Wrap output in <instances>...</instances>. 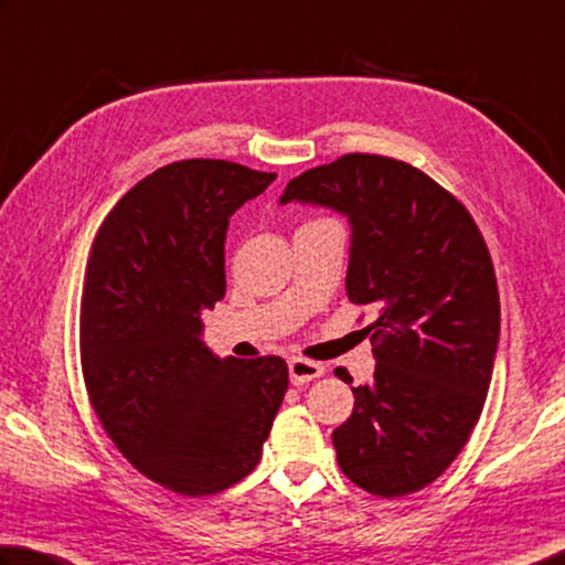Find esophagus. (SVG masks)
I'll return each instance as SVG.
<instances>
[{
    "mask_svg": "<svg viewBox=\"0 0 565 565\" xmlns=\"http://www.w3.org/2000/svg\"><path fill=\"white\" fill-rule=\"evenodd\" d=\"M326 373V367L316 361H306V358H291L289 361V375L294 385H306L321 377Z\"/></svg>",
    "mask_w": 565,
    "mask_h": 565,
    "instance_id": "1",
    "label": "esophagus"
}]
</instances>
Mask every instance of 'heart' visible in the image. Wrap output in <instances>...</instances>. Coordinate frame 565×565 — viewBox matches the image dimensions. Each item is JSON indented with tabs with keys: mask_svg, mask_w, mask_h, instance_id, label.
Here are the masks:
<instances>
[{
	"mask_svg": "<svg viewBox=\"0 0 565 565\" xmlns=\"http://www.w3.org/2000/svg\"><path fill=\"white\" fill-rule=\"evenodd\" d=\"M321 222H328V220H311V222H306V224H321Z\"/></svg>",
	"mask_w": 565,
	"mask_h": 565,
	"instance_id": "b5f03b06",
	"label": "heart"
}]
</instances>
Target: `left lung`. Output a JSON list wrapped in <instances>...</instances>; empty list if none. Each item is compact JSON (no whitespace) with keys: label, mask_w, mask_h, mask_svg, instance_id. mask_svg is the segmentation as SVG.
<instances>
[{"label":"left lung","mask_w":565,"mask_h":565,"mask_svg":"<svg viewBox=\"0 0 565 565\" xmlns=\"http://www.w3.org/2000/svg\"><path fill=\"white\" fill-rule=\"evenodd\" d=\"M351 222L345 291L373 306L375 375L351 387L333 429L343 475L375 497L413 494L443 475L484 407L499 345V289L465 204L403 160L351 152L294 178L281 204ZM338 377L351 383L343 367Z\"/></svg>","instance_id":"8db88e82"}]
</instances>
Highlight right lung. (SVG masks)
Here are the masks:
<instances>
[{
    "label": "right lung",
    "instance_id": "right-lung-1",
    "mask_svg": "<svg viewBox=\"0 0 565 565\" xmlns=\"http://www.w3.org/2000/svg\"><path fill=\"white\" fill-rule=\"evenodd\" d=\"M274 172L172 162L100 224L81 294V367L100 425L132 467L184 497L230 489L259 465L289 367L217 358L202 311L224 281L230 217Z\"/></svg>",
    "mask_w": 565,
    "mask_h": 565
}]
</instances>
